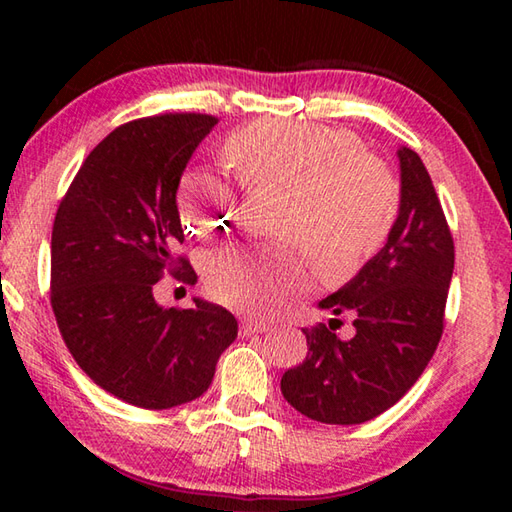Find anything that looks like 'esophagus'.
I'll list each match as a JSON object with an SVG mask.
<instances>
[{"mask_svg": "<svg viewBox=\"0 0 512 512\" xmlns=\"http://www.w3.org/2000/svg\"><path fill=\"white\" fill-rule=\"evenodd\" d=\"M266 329H268V325L264 323V320L246 318V320H241V327H239V332L244 334V336H250V334H262V332H266Z\"/></svg>", "mask_w": 512, "mask_h": 512, "instance_id": "1", "label": "esophagus"}]
</instances>
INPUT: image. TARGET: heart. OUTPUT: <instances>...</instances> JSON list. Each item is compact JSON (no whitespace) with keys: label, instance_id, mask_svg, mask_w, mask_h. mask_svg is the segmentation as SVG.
<instances>
[{"label":"heart","instance_id":"heart-1","mask_svg":"<svg viewBox=\"0 0 512 512\" xmlns=\"http://www.w3.org/2000/svg\"><path fill=\"white\" fill-rule=\"evenodd\" d=\"M241 185L282 194L273 232L280 244H235L205 259L214 300L268 314L305 284L296 244L325 282L350 280L375 255L397 210L393 173L359 149L357 137L314 121L259 119L221 146ZM180 221L196 237H214L235 214V189L207 169H189L176 189Z\"/></svg>","mask_w":512,"mask_h":512}]
</instances>
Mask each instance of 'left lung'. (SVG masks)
Wrapping results in <instances>:
<instances>
[{
    "mask_svg": "<svg viewBox=\"0 0 512 512\" xmlns=\"http://www.w3.org/2000/svg\"><path fill=\"white\" fill-rule=\"evenodd\" d=\"M400 160V210L384 248L318 302L352 314L354 336L302 329L307 357L282 375L284 400L325 424H361L391 409L427 368L443 334L454 241L429 171L409 146ZM336 320V318H332Z\"/></svg>",
    "mask_w": 512,
    "mask_h": 512,
    "instance_id": "obj_1",
    "label": "left lung"
}]
</instances>
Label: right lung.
<instances>
[{
	"label": "right lung",
	"mask_w": 512,
	"mask_h": 512,
	"mask_svg": "<svg viewBox=\"0 0 512 512\" xmlns=\"http://www.w3.org/2000/svg\"><path fill=\"white\" fill-rule=\"evenodd\" d=\"M216 117L128 121L94 146L60 203L51 232V307L63 341L94 384L142 409L192 402L237 339L228 309L194 298L164 309L153 287L183 257L176 189Z\"/></svg>",
	"instance_id": "add662e5"
}]
</instances>
